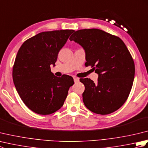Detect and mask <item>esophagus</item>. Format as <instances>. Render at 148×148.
Wrapping results in <instances>:
<instances>
[{
    "label": "esophagus",
    "mask_w": 148,
    "mask_h": 148,
    "mask_svg": "<svg viewBox=\"0 0 148 148\" xmlns=\"http://www.w3.org/2000/svg\"><path fill=\"white\" fill-rule=\"evenodd\" d=\"M74 81L75 83H77L78 81H79V78H77V77H74Z\"/></svg>",
    "instance_id": "esophagus-1"
}]
</instances>
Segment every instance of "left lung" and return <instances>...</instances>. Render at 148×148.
I'll return each mask as SVG.
<instances>
[{
	"instance_id": "1",
	"label": "left lung",
	"mask_w": 148,
	"mask_h": 148,
	"mask_svg": "<svg viewBox=\"0 0 148 148\" xmlns=\"http://www.w3.org/2000/svg\"><path fill=\"white\" fill-rule=\"evenodd\" d=\"M69 39L83 47L85 65L92 66L99 75L96 84L88 78L80 79L85 87L84 105L102 115L120 108L129 95L135 75L133 58L123 41L97 29L77 30Z\"/></svg>"
}]
</instances>
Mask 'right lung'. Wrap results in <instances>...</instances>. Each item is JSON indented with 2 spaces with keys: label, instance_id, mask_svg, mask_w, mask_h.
<instances>
[{
  "label": "right lung",
  "instance_id": "add662e5",
  "mask_svg": "<svg viewBox=\"0 0 148 148\" xmlns=\"http://www.w3.org/2000/svg\"><path fill=\"white\" fill-rule=\"evenodd\" d=\"M74 30L43 32L27 39L19 49L12 69L16 89L25 104L39 114L47 115L60 109L71 76H55L50 65H55L58 54Z\"/></svg>",
  "mask_w": 148,
  "mask_h": 148
}]
</instances>
